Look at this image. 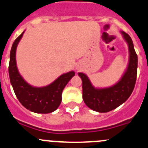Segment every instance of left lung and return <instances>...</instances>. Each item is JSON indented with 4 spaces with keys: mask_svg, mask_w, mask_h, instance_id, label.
Here are the masks:
<instances>
[{
    "mask_svg": "<svg viewBox=\"0 0 148 148\" xmlns=\"http://www.w3.org/2000/svg\"><path fill=\"white\" fill-rule=\"evenodd\" d=\"M121 33L128 45L129 61L125 73L117 83L109 87L96 88L86 74L78 73L82 80L84 101L89 108L99 113H107L118 108L127 100L135 87L138 58L130 35L125 32Z\"/></svg>",
    "mask_w": 148,
    "mask_h": 148,
    "instance_id": "left-lung-1",
    "label": "left lung"
}]
</instances>
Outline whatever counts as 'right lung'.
Returning a JSON list of instances; mask_svg holds the SVG:
<instances>
[{
    "mask_svg": "<svg viewBox=\"0 0 148 148\" xmlns=\"http://www.w3.org/2000/svg\"><path fill=\"white\" fill-rule=\"evenodd\" d=\"M23 33L24 31L15 39L10 51L9 64L10 82L17 98L24 108L34 113H52L59 107L63 90L75 75V72L62 74L53 83L45 87H36L29 84L20 75L16 64V49Z\"/></svg>",
    "mask_w": 148,
    "mask_h": 148,
    "instance_id": "right-lung-1",
    "label": "right lung"
}]
</instances>
